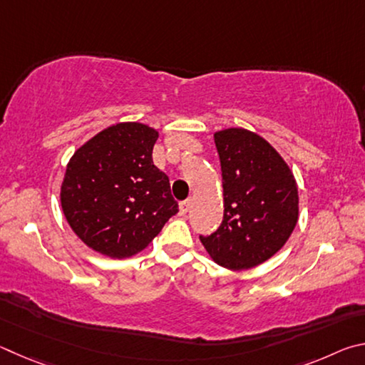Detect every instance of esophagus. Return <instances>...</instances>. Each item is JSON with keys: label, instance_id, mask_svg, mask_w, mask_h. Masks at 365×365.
Here are the masks:
<instances>
[{"label": "esophagus", "instance_id": "34e87169", "mask_svg": "<svg viewBox=\"0 0 365 365\" xmlns=\"http://www.w3.org/2000/svg\"><path fill=\"white\" fill-rule=\"evenodd\" d=\"M189 208H190V199L182 200L179 203V212H181V215H186L189 212Z\"/></svg>", "mask_w": 365, "mask_h": 365}]
</instances>
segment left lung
Returning <instances> with one entry per match:
<instances>
[{
	"instance_id": "8db88e82",
	"label": "left lung",
	"mask_w": 365,
	"mask_h": 365,
	"mask_svg": "<svg viewBox=\"0 0 365 365\" xmlns=\"http://www.w3.org/2000/svg\"><path fill=\"white\" fill-rule=\"evenodd\" d=\"M221 162L225 216L200 235L210 257L232 271L250 269L276 255L298 221V187L289 165L258 134L244 128L215 133Z\"/></svg>"
}]
</instances>
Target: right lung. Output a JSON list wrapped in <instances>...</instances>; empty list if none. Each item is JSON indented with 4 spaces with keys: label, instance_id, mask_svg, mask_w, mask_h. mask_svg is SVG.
<instances>
[{
    "label": "right lung",
    "instance_id": "add662e5",
    "mask_svg": "<svg viewBox=\"0 0 365 365\" xmlns=\"http://www.w3.org/2000/svg\"><path fill=\"white\" fill-rule=\"evenodd\" d=\"M158 133L143 123H117L73 153L61 187L73 232L110 258H130L150 244L178 213L170 179L152 160Z\"/></svg>",
    "mask_w": 365,
    "mask_h": 365
}]
</instances>
